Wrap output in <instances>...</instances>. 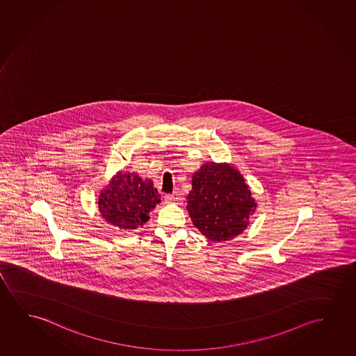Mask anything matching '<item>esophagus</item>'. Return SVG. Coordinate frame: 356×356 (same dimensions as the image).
Returning <instances> with one entry per match:
<instances>
[{"instance_id": "esophagus-1", "label": "esophagus", "mask_w": 356, "mask_h": 356, "mask_svg": "<svg viewBox=\"0 0 356 356\" xmlns=\"http://www.w3.org/2000/svg\"><path fill=\"white\" fill-rule=\"evenodd\" d=\"M165 203H177L179 202V194L178 193H172V194H167L164 197Z\"/></svg>"}]
</instances>
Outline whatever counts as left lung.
Listing matches in <instances>:
<instances>
[{"label": "left lung", "instance_id": "8db88e82", "mask_svg": "<svg viewBox=\"0 0 356 356\" xmlns=\"http://www.w3.org/2000/svg\"><path fill=\"white\" fill-rule=\"evenodd\" d=\"M186 209L210 241L232 240L246 229L256 209L243 175L230 164L208 162L193 175Z\"/></svg>", "mask_w": 356, "mask_h": 356}]
</instances>
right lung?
<instances>
[{
  "label": "right lung",
  "instance_id": "add662e5",
  "mask_svg": "<svg viewBox=\"0 0 356 356\" xmlns=\"http://www.w3.org/2000/svg\"><path fill=\"white\" fill-rule=\"evenodd\" d=\"M152 181L136 173L120 172L99 197V210L105 220L122 230H134L148 220L149 211L161 202Z\"/></svg>",
  "mask_w": 356,
  "mask_h": 356
}]
</instances>
